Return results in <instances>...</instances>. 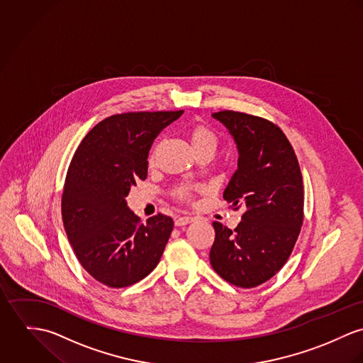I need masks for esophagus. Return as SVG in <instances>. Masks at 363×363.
I'll list each match as a JSON object with an SVG mask.
<instances>
[{
	"mask_svg": "<svg viewBox=\"0 0 363 363\" xmlns=\"http://www.w3.org/2000/svg\"><path fill=\"white\" fill-rule=\"evenodd\" d=\"M194 221V217H189V216H184V217H179L175 220V225L177 227H182V225H186L189 223Z\"/></svg>",
	"mask_w": 363,
	"mask_h": 363,
	"instance_id": "obj_1",
	"label": "esophagus"
}]
</instances>
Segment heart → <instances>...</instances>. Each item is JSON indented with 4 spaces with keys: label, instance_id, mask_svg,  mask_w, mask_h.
I'll list each match as a JSON object with an SVG mask.
<instances>
[{
    "label": "heart",
    "instance_id": "b5f03b06",
    "mask_svg": "<svg viewBox=\"0 0 363 363\" xmlns=\"http://www.w3.org/2000/svg\"><path fill=\"white\" fill-rule=\"evenodd\" d=\"M188 136H189V142L196 152H199L201 149H211L214 150L216 146H217V136L216 133L213 132V129L206 125V123H195L189 128L188 130ZM156 162V149L150 153L149 156V164L153 165ZM174 196L178 199V201H192V191L189 186H178L175 191H174Z\"/></svg>",
    "mask_w": 363,
    "mask_h": 363
}]
</instances>
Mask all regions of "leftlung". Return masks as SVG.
I'll return each mask as SVG.
<instances>
[{
	"label": "left lung",
	"instance_id": "8db88e82",
	"mask_svg": "<svg viewBox=\"0 0 363 363\" xmlns=\"http://www.w3.org/2000/svg\"><path fill=\"white\" fill-rule=\"evenodd\" d=\"M213 118L228 129L240 155L224 199L234 208L246 206V211L234 231L213 223L210 263L225 281L253 288L279 273L298 240L303 221L302 174L276 123L230 110L214 113Z\"/></svg>",
	"mask_w": 363,
	"mask_h": 363
}]
</instances>
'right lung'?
I'll return each instance as SVG.
<instances>
[{"label": "right lung", "instance_id": "1", "mask_svg": "<svg viewBox=\"0 0 363 363\" xmlns=\"http://www.w3.org/2000/svg\"><path fill=\"white\" fill-rule=\"evenodd\" d=\"M182 113L111 116L83 138L69 164L61 201L64 227L82 267L107 286L140 281L160 262L172 218L159 213L142 223L125 198L146 179L155 139Z\"/></svg>", "mask_w": 363, "mask_h": 363}]
</instances>
